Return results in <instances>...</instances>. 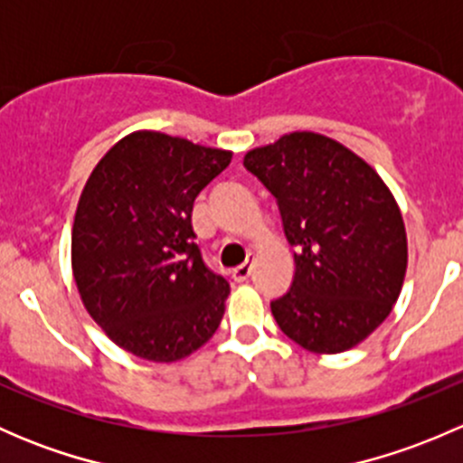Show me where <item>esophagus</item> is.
I'll use <instances>...</instances> for the list:
<instances>
[{
    "mask_svg": "<svg viewBox=\"0 0 463 463\" xmlns=\"http://www.w3.org/2000/svg\"><path fill=\"white\" fill-rule=\"evenodd\" d=\"M250 270H253V258L246 260L244 264L237 266V269H232V279H235V282H246L250 275Z\"/></svg>",
    "mask_w": 463,
    "mask_h": 463,
    "instance_id": "1",
    "label": "esophagus"
}]
</instances>
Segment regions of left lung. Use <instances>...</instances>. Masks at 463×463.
I'll use <instances>...</instances> for the list:
<instances>
[{
    "instance_id": "left-lung-1",
    "label": "left lung",
    "mask_w": 463,
    "mask_h": 463,
    "mask_svg": "<svg viewBox=\"0 0 463 463\" xmlns=\"http://www.w3.org/2000/svg\"><path fill=\"white\" fill-rule=\"evenodd\" d=\"M244 165L278 199L298 250L291 288L270 302L275 322L309 352L356 347L390 316L408 269L390 188L352 149L314 132L250 149Z\"/></svg>"
}]
</instances>
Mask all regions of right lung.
I'll use <instances>...</instances> for the list:
<instances>
[{"label": "right lung", "mask_w": 463, "mask_h": 463, "mask_svg": "<svg viewBox=\"0 0 463 463\" xmlns=\"http://www.w3.org/2000/svg\"><path fill=\"white\" fill-rule=\"evenodd\" d=\"M231 158L143 129L93 167L73 219V278L89 316L125 352L175 363L217 331L231 287L203 264L193 205Z\"/></svg>", "instance_id": "add662e5"}]
</instances>
